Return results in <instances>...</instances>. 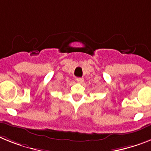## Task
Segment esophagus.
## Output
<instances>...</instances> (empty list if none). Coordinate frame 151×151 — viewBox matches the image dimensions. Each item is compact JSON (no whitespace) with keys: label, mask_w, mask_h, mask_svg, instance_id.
I'll use <instances>...</instances> for the list:
<instances>
[{"label":"esophagus","mask_w":151,"mask_h":151,"mask_svg":"<svg viewBox=\"0 0 151 151\" xmlns=\"http://www.w3.org/2000/svg\"><path fill=\"white\" fill-rule=\"evenodd\" d=\"M76 81H77V82H78V83H83V78H76Z\"/></svg>","instance_id":"1"}]
</instances>
